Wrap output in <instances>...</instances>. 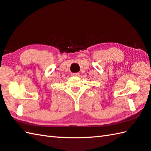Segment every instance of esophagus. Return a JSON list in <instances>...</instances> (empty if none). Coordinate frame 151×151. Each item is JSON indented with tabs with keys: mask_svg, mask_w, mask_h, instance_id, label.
Instances as JSON below:
<instances>
[{
	"mask_svg": "<svg viewBox=\"0 0 151 151\" xmlns=\"http://www.w3.org/2000/svg\"><path fill=\"white\" fill-rule=\"evenodd\" d=\"M80 74L78 73H72L71 75L74 76H78Z\"/></svg>",
	"mask_w": 151,
	"mask_h": 151,
	"instance_id": "obj_1",
	"label": "esophagus"
}]
</instances>
